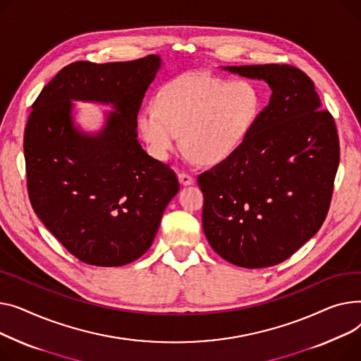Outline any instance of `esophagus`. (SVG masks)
<instances>
[{
    "mask_svg": "<svg viewBox=\"0 0 361 361\" xmlns=\"http://www.w3.org/2000/svg\"><path fill=\"white\" fill-rule=\"evenodd\" d=\"M178 179H179V183H180L182 186H189V185L194 183V178L186 175V173H179V175H178Z\"/></svg>",
    "mask_w": 361,
    "mask_h": 361,
    "instance_id": "esophagus-1",
    "label": "esophagus"
}]
</instances>
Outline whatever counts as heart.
<instances>
[{"mask_svg":"<svg viewBox=\"0 0 361 361\" xmlns=\"http://www.w3.org/2000/svg\"><path fill=\"white\" fill-rule=\"evenodd\" d=\"M157 108L145 106L137 116L148 152L167 160L180 144L204 164H219L238 152L262 109L255 84L209 74L180 75L160 89Z\"/></svg>","mask_w":361,"mask_h":361,"instance_id":"heart-1","label":"heart"}]
</instances>
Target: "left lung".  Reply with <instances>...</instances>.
I'll return each instance as SVG.
<instances>
[{
	"mask_svg": "<svg viewBox=\"0 0 361 361\" xmlns=\"http://www.w3.org/2000/svg\"><path fill=\"white\" fill-rule=\"evenodd\" d=\"M221 70L268 84L271 97L238 152L198 176L202 228L227 262L277 265L321 228L340 163V141L312 80L279 63Z\"/></svg>",
	"mask_w": 361,
	"mask_h": 361,
	"instance_id": "obj_1",
	"label": "left lung"
}]
</instances>
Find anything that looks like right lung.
<instances>
[{"label": "right lung", "mask_w": 361, "mask_h": 361, "mask_svg": "<svg viewBox=\"0 0 361 361\" xmlns=\"http://www.w3.org/2000/svg\"><path fill=\"white\" fill-rule=\"evenodd\" d=\"M163 66L159 55L128 62H73L37 96L25 130L27 189L36 216L84 264L121 267L152 246L179 182L148 156L137 115ZM74 101L111 105L102 128L84 132Z\"/></svg>", "instance_id": "add662e5"}]
</instances>
